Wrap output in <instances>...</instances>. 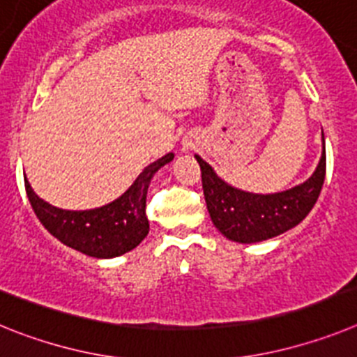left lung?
I'll use <instances>...</instances> for the list:
<instances>
[{
    "mask_svg": "<svg viewBox=\"0 0 357 357\" xmlns=\"http://www.w3.org/2000/svg\"><path fill=\"white\" fill-rule=\"evenodd\" d=\"M201 167L206 208L213 226L235 243L253 244L291 230L307 217L318 201L325 179V142L318 167L309 179L284 192L253 194L241 190L215 174L196 154Z\"/></svg>",
    "mask_w": 357,
    "mask_h": 357,
    "instance_id": "8db88e82",
    "label": "left lung"
}]
</instances>
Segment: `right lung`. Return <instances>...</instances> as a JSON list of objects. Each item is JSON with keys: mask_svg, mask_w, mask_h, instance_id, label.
Returning a JSON list of instances; mask_svg holds the SVG:
<instances>
[{"mask_svg": "<svg viewBox=\"0 0 357 357\" xmlns=\"http://www.w3.org/2000/svg\"><path fill=\"white\" fill-rule=\"evenodd\" d=\"M174 160L169 153L145 167L119 199L93 210H63L46 203L24 179V188L37 219L50 234L68 248L95 259H113L135 250L147 237L145 201L151 179Z\"/></svg>", "mask_w": 357, "mask_h": 357, "instance_id": "right-lung-1", "label": "right lung"}]
</instances>
